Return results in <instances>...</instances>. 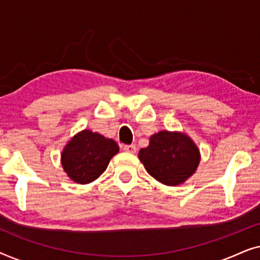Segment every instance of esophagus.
Wrapping results in <instances>:
<instances>
[{
	"label": "esophagus",
	"instance_id": "34e87169",
	"mask_svg": "<svg viewBox=\"0 0 260 260\" xmlns=\"http://www.w3.org/2000/svg\"><path fill=\"white\" fill-rule=\"evenodd\" d=\"M123 149H124V151L129 152V154H135V152H136V145L135 144H126V145H124Z\"/></svg>",
	"mask_w": 260,
	"mask_h": 260
}]
</instances>
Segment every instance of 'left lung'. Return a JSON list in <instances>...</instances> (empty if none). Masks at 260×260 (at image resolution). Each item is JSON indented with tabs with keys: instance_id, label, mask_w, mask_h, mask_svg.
<instances>
[{
	"instance_id": "8db88e82",
	"label": "left lung",
	"mask_w": 260,
	"mask_h": 260,
	"mask_svg": "<svg viewBox=\"0 0 260 260\" xmlns=\"http://www.w3.org/2000/svg\"><path fill=\"white\" fill-rule=\"evenodd\" d=\"M138 157L154 179L167 186H177L195 173L200 151L187 135L159 131L150 137L147 148L141 149Z\"/></svg>"
}]
</instances>
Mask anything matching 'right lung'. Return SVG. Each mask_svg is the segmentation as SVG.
<instances>
[{
    "instance_id": "add662e5",
    "label": "right lung",
    "mask_w": 260,
    "mask_h": 260,
    "mask_svg": "<svg viewBox=\"0 0 260 260\" xmlns=\"http://www.w3.org/2000/svg\"><path fill=\"white\" fill-rule=\"evenodd\" d=\"M118 151V144L111 138L83 130L63 148L61 165L71 180L86 184L105 172L110 159Z\"/></svg>"
}]
</instances>
